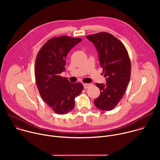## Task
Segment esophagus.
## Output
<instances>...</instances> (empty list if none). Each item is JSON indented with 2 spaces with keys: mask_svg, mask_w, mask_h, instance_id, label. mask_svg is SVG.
Returning a JSON list of instances; mask_svg holds the SVG:
<instances>
[{
  "mask_svg": "<svg viewBox=\"0 0 160 160\" xmlns=\"http://www.w3.org/2000/svg\"><path fill=\"white\" fill-rule=\"evenodd\" d=\"M90 85H91V84H90V83H83V88H87Z\"/></svg>",
  "mask_w": 160,
  "mask_h": 160,
  "instance_id": "34e87169",
  "label": "esophagus"
}]
</instances>
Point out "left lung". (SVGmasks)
<instances>
[{
	"label": "left lung",
	"instance_id": "obj_1",
	"mask_svg": "<svg viewBox=\"0 0 160 160\" xmlns=\"http://www.w3.org/2000/svg\"><path fill=\"white\" fill-rule=\"evenodd\" d=\"M98 52L106 83H96L101 91L94 100L96 108L102 111L114 109L122 98L130 78L131 63L124 45L113 35L101 32L88 35Z\"/></svg>",
	"mask_w": 160,
	"mask_h": 160
}]
</instances>
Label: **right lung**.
Listing matches in <instances>:
<instances>
[{
	"instance_id": "right-lung-1",
	"label": "right lung",
	"mask_w": 160,
	"mask_h": 160,
	"mask_svg": "<svg viewBox=\"0 0 160 160\" xmlns=\"http://www.w3.org/2000/svg\"><path fill=\"white\" fill-rule=\"evenodd\" d=\"M82 40L62 36L50 39L39 51L35 61V79L40 96L58 115L75 107V98L83 90L81 83H71L60 74L65 71L68 53Z\"/></svg>"
}]
</instances>
